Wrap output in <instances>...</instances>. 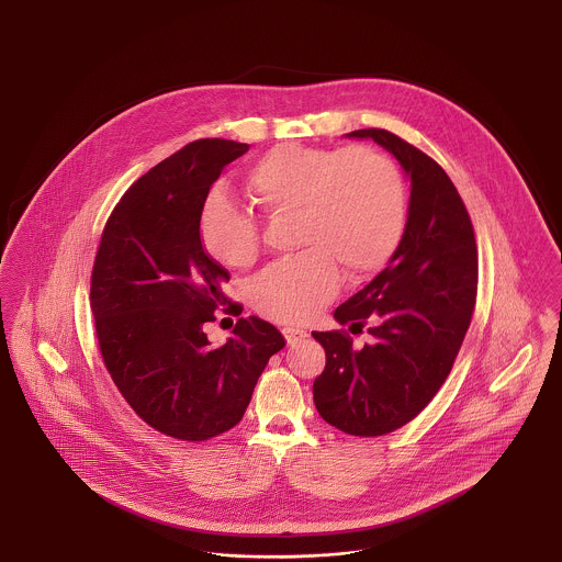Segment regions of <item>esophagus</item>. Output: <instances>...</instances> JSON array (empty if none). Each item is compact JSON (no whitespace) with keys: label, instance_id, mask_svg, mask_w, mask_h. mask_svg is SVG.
<instances>
[{"label":"esophagus","instance_id":"obj_1","mask_svg":"<svg viewBox=\"0 0 562 562\" xmlns=\"http://www.w3.org/2000/svg\"><path fill=\"white\" fill-rule=\"evenodd\" d=\"M282 335H284V339H286V344H289V346H296V344H301V341L307 337V330L286 326V328H282Z\"/></svg>","mask_w":562,"mask_h":562}]
</instances>
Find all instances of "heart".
Here are the masks:
<instances>
[{
    "label": "heart",
    "instance_id": "heart-1",
    "mask_svg": "<svg viewBox=\"0 0 562 562\" xmlns=\"http://www.w3.org/2000/svg\"><path fill=\"white\" fill-rule=\"evenodd\" d=\"M250 200L269 214L296 213L305 252L250 282L257 312L282 322L314 318L339 289V269L362 280L396 252L406 223V186L396 164L367 147L280 145L246 175ZM200 241L225 268H248L259 252L257 218L223 193L200 216Z\"/></svg>",
    "mask_w": 562,
    "mask_h": 562
}]
</instances>
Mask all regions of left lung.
I'll use <instances>...</instances> for the list:
<instances>
[{
    "label": "left lung",
    "instance_id": "obj_1",
    "mask_svg": "<svg viewBox=\"0 0 562 562\" xmlns=\"http://www.w3.org/2000/svg\"><path fill=\"white\" fill-rule=\"evenodd\" d=\"M411 181L404 234L387 266L344 305L335 321L371 344L351 348L341 330L312 333L326 351L314 381L322 419L351 436H383L417 417L451 373L472 321L479 252L470 214L449 175L401 136L364 128Z\"/></svg>",
    "mask_w": 562,
    "mask_h": 562
}]
</instances>
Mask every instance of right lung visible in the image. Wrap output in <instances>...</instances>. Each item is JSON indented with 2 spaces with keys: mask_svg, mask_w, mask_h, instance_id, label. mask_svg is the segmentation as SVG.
<instances>
[{
  "mask_svg": "<svg viewBox=\"0 0 562 562\" xmlns=\"http://www.w3.org/2000/svg\"><path fill=\"white\" fill-rule=\"evenodd\" d=\"M248 147L200 138L154 166L113 209L92 269L90 305L113 383L145 424L179 440L234 428L284 348L257 316L240 318L223 346L204 333L229 303V273L204 252L200 216L221 170Z\"/></svg>",
  "mask_w": 562,
  "mask_h": 562,
  "instance_id": "1",
  "label": "right lung"
}]
</instances>
